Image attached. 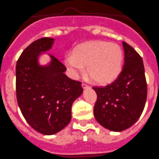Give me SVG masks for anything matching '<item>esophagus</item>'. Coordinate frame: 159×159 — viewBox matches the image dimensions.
Segmentation results:
<instances>
[{"instance_id": "esophagus-1", "label": "esophagus", "mask_w": 159, "mask_h": 159, "mask_svg": "<svg viewBox=\"0 0 159 159\" xmlns=\"http://www.w3.org/2000/svg\"><path fill=\"white\" fill-rule=\"evenodd\" d=\"M82 86H83V87H84V88H87V87H90V86H89L88 84H87V83H83Z\"/></svg>"}]
</instances>
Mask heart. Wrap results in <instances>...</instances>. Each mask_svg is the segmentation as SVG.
<instances>
[{"label": "heart", "mask_w": 159, "mask_h": 159, "mask_svg": "<svg viewBox=\"0 0 159 159\" xmlns=\"http://www.w3.org/2000/svg\"><path fill=\"white\" fill-rule=\"evenodd\" d=\"M123 54L116 43L93 41L84 43L65 58L66 66L74 75L84 72L98 84H108L119 75L122 69Z\"/></svg>", "instance_id": "obj_1"}]
</instances>
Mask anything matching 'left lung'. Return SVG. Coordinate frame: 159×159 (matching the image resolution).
<instances>
[{
	"label": "left lung",
	"instance_id": "8db88e82",
	"mask_svg": "<svg viewBox=\"0 0 159 159\" xmlns=\"http://www.w3.org/2000/svg\"><path fill=\"white\" fill-rule=\"evenodd\" d=\"M123 69L116 80L104 87H93L97 93L93 114L96 120L111 131L125 130L141 116L148 94L141 56L126 42Z\"/></svg>",
	"mask_w": 159,
	"mask_h": 159
}]
</instances>
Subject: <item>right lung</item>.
I'll list each match as a JSON object with an SVG mask.
<instances>
[{
  "instance_id": "add662e5",
  "label": "right lung",
  "mask_w": 159,
  "mask_h": 159,
  "mask_svg": "<svg viewBox=\"0 0 159 159\" xmlns=\"http://www.w3.org/2000/svg\"><path fill=\"white\" fill-rule=\"evenodd\" d=\"M43 37L29 45L16 63V98L22 116L37 132L52 135L69 123L72 103L83 93L81 82L64 73L66 67L54 56L48 67H40L37 56L52 46Z\"/></svg>"
}]
</instances>
